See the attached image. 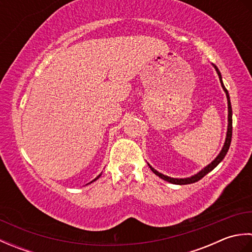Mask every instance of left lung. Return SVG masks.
I'll return each mask as SVG.
<instances>
[{
	"instance_id": "1",
	"label": "left lung",
	"mask_w": 252,
	"mask_h": 252,
	"mask_svg": "<svg viewBox=\"0 0 252 252\" xmlns=\"http://www.w3.org/2000/svg\"><path fill=\"white\" fill-rule=\"evenodd\" d=\"M215 68H216V70H217V72H218V74H219V78H220V82H221L222 88H223L224 91H225V93H226L227 104H228V126H227V134H226L225 143H224V146H223V148H222L221 153L219 154V156H218L215 160H213V161H212L210 164H208L205 169H202L199 173H197V174H195L194 176H190V178H187V179H173V178H169V176H165V175H163V174H161V173H159L158 171H156L154 168H152L151 165L148 164L149 168L152 169V171H153V172H154L155 174L158 175L159 178H161V179L164 180V181L170 182V183H172V184H176V185H185V184L195 183V182L201 180V179L203 178V176H205L206 174H208L209 172H210V171H212L213 169H215V168L217 167V165H218L219 163H220V162L222 161L223 158L225 157V155H226L227 152H228L229 145H231V141H232V131H233V119H232V106H231V100H229V95H228L227 90L225 89V87H224V84H223V82H222L221 72L219 71V69H218L217 66H215Z\"/></svg>"
}]
</instances>
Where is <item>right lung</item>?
I'll return each mask as SVG.
<instances>
[{
    "instance_id": "right-lung-1",
    "label": "right lung",
    "mask_w": 252,
    "mask_h": 252,
    "mask_svg": "<svg viewBox=\"0 0 252 252\" xmlns=\"http://www.w3.org/2000/svg\"><path fill=\"white\" fill-rule=\"evenodd\" d=\"M99 176H100V174H99V175H98V176H97V178H96V179H95V180H93V181H92V182H94V181H96V180H97V179H98V178H99ZM92 182H91V183H92Z\"/></svg>"
}]
</instances>
